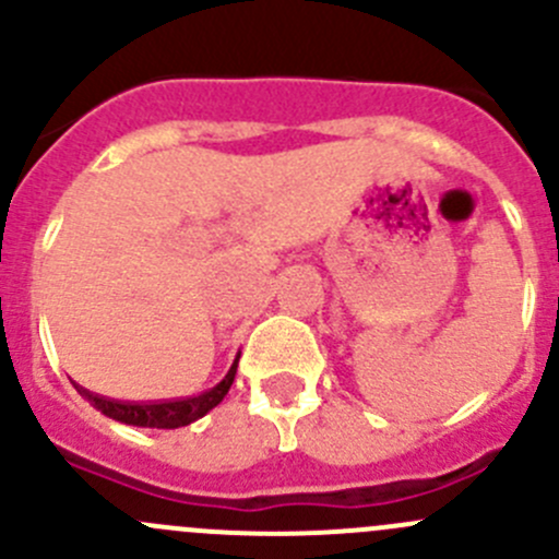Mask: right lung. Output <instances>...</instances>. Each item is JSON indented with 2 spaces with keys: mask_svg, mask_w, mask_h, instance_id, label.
Instances as JSON below:
<instances>
[{
  "mask_svg": "<svg viewBox=\"0 0 559 559\" xmlns=\"http://www.w3.org/2000/svg\"><path fill=\"white\" fill-rule=\"evenodd\" d=\"M235 373H238V359L233 362L229 373L224 376L216 386L207 389V392L194 394V397H183V400H162V403H123V400L103 397V394H94L83 386H78V392H81V397H86L94 408L103 411V414L110 416V419L123 421V425L175 430V427L191 425V421L205 416L211 408H216V405L224 400V394L229 392V386H233Z\"/></svg>",
  "mask_w": 559,
  "mask_h": 559,
  "instance_id": "1",
  "label": "right lung"
}]
</instances>
